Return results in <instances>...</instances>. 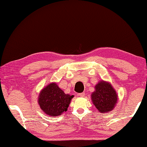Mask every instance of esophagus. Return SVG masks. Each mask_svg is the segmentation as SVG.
Masks as SVG:
<instances>
[{"instance_id":"esophagus-1","label":"esophagus","mask_w":147,"mask_h":147,"mask_svg":"<svg viewBox=\"0 0 147 147\" xmlns=\"http://www.w3.org/2000/svg\"><path fill=\"white\" fill-rule=\"evenodd\" d=\"M79 96L80 97H84L85 96V93L84 92H82V93H80Z\"/></svg>"}]
</instances>
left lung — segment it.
I'll list each match as a JSON object with an SVG mask.
<instances>
[{"label": "left lung", "mask_w": 147, "mask_h": 147, "mask_svg": "<svg viewBox=\"0 0 147 147\" xmlns=\"http://www.w3.org/2000/svg\"><path fill=\"white\" fill-rule=\"evenodd\" d=\"M91 94V100L98 111L101 113H109L118 103V94L110 83L101 80L95 85Z\"/></svg>", "instance_id": "obj_1"}]
</instances>
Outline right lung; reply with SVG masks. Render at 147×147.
Returning <instances> with one entry per match:
<instances>
[{
	"label": "right lung",
	"instance_id": "obj_1",
	"mask_svg": "<svg viewBox=\"0 0 147 147\" xmlns=\"http://www.w3.org/2000/svg\"><path fill=\"white\" fill-rule=\"evenodd\" d=\"M73 97L74 95L65 94L58 86L57 83L52 82L40 90L38 103L42 111L46 115L56 117L67 111Z\"/></svg>",
	"mask_w": 147,
	"mask_h": 147
}]
</instances>
